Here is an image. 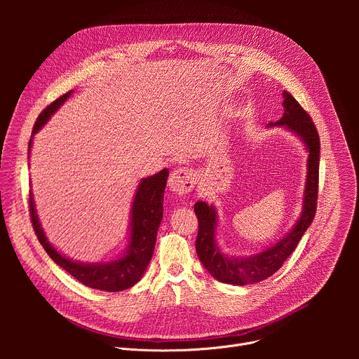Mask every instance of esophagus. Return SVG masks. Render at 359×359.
<instances>
[{"mask_svg": "<svg viewBox=\"0 0 359 359\" xmlns=\"http://www.w3.org/2000/svg\"><path fill=\"white\" fill-rule=\"evenodd\" d=\"M194 184H196V175L191 169L179 168L170 173L169 187L172 191H175L179 196H183L191 191Z\"/></svg>", "mask_w": 359, "mask_h": 359, "instance_id": "obj_1", "label": "esophagus"}]
</instances>
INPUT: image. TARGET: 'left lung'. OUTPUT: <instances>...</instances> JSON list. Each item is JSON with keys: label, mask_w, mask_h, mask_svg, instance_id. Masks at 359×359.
I'll use <instances>...</instances> for the list:
<instances>
[{"label": "left lung", "mask_w": 359, "mask_h": 359, "mask_svg": "<svg viewBox=\"0 0 359 359\" xmlns=\"http://www.w3.org/2000/svg\"><path fill=\"white\" fill-rule=\"evenodd\" d=\"M284 115L270 126H285L302 142L309 150L306 162V182L304 190L302 213L295 226L287 236H284L274 245L255 252L248 257L236 259L227 257L216 244V224L217 213L208 203L197 201L194 204V213L198 222V233L196 238L197 257L216 280L233 284L247 285L260 283L281 269L284 262L297 248L301 237L314 220L318 198V169H320V136L311 116L295 100V97L284 90Z\"/></svg>", "instance_id": "left-lung-1"}]
</instances>
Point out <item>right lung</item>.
Returning a JSON list of instances; mask_svg holds the SVG:
<instances>
[{"label": "right lung", "instance_id": "obj_1", "mask_svg": "<svg viewBox=\"0 0 359 359\" xmlns=\"http://www.w3.org/2000/svg\"><path fill=\"white\" fill-rule=\"evenodd\" d=\"M71 93L72 90L67 92L39 114L32 129V136L58 111V108L71 96ZM31 144L32 139H29L28 155ZM168 177L169 170L163 169L156 175L140 180L132 204L129 247L118 260L108 263L83 264L72 262L67 259L65 255L60 254L46 240L35 213L32 194H29V215L34 231L49 257L83 285L109 292L130 288L142 278L151 259L153 251H155L158 229L163 219V194Z\"/></svg>", "mask_w": 359, "mask_h": 359}]
</instances>
